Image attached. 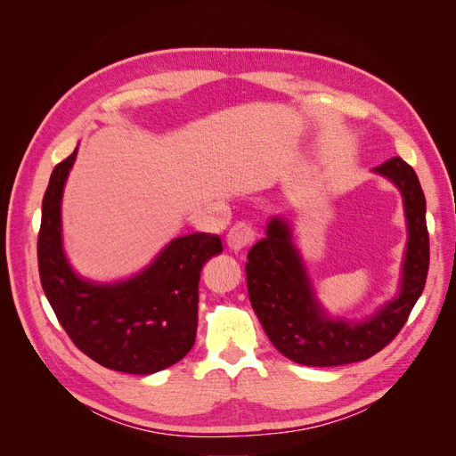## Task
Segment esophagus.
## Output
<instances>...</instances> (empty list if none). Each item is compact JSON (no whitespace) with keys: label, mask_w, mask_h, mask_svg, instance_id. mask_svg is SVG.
Listing matches in <instances>:
<instances>
[{"label":"esophagus","mask_w":456,"mask_h":456,"mask_svg":"<svg viewBox=\"0 0 456 456\" xmlns=\"http://www.w3.org/2000/svg\"><path fill=\"white\" fill-rule=\"evenodd\" d=\"M254 239H256L254 227L248 225V224H244V221H239V224L232 225V227L229 229V232H227V244H229V248L235 250V252H239V250H242V248H247L248 244L254 242Z\"/></svg>","instance_id":"obj_1"}]
</instances>
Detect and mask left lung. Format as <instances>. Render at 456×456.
Segmentation results:
<instances>
[{
    "label": "left lung",
    "mask_w": 456,
    "mask_h": 456,
    "mask_svg": "<svg viewBox=\"0 0 456 456\" xmlns=\"http://www.w3.org/2000/svg\"><path fill=\"white\" fill-rule=\"evenodd\" d=\"M373 171L393 181L403 194L408 242L399 295L371 318L354 323L331 320L323 312L283 217H273L265 237L248 252L244 270L256 316L279 353L302 366H343L379 353L403 330L424 290L429 235L422 186L401 158H391Z\"/></svg>",
    "instance_id": "left-lung-1"
}]
</instances>
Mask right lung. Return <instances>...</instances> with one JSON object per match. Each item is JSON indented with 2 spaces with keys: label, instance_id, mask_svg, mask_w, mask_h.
<instances>
[{
  "label": "right lung",
  "instance_id": "add662e5",
  "mask_svg": "<svg viewBox=\"0 0 456 456\" xmlns=\"http://www.w3.org/2000/svg\"><path fill=\"white\" fill-rule=\"evenodd\" d=\"M77 158L57 163L42 200L40 281L71 341L110 370L148 376L189 354L198 328V283L204 264L224 252L217 235L173 239L138 275L92 283L69 265L61 240V196Z\"/></svg>",
  "mask_w": 456,
  "mask_h": 456
}]
</instances>
